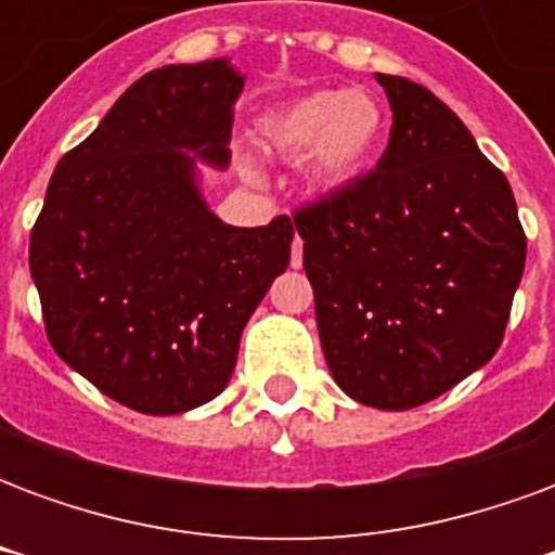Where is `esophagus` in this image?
Instances as JSON below:
<instances>
[{
  "instance_id": "1",
  "label": "esophagus",
  "mask_w": 555,
  "mask_h": 555,
  "mask_svg": "<svg viewBox=\"0 0 555 555\" xmlns=\"http://www.w3.org/2000/svg\"><path fill=\"white\" fill-rule=\"evenodd\" d=\"M291 267L297 270L302 267V241L300 237H294V246H291Z\"/></svg>"
}]
</instances>
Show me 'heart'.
Here are the masks:
<instances>
[{"label":"heart","mask_w":555,"mask_h":555,"mask_svg":"<svg viewBox=\"0 0 555 555\" xmlns=\"http://www.w3.org/2000/svg\"><path fill=\"white\" fill-rule=\"evenodd\" d=\"M386 139L384 106L369 91L321 89L270 115L264 145L285 159H302L314 193H341L369 175Z\"/></svg>","instance_id":"obj_1"}]
</instances>
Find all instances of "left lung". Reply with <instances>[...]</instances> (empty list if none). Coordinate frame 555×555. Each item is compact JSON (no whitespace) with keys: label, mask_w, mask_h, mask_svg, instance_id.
<instances>
[{"label":"left lung","mask_w":555,"mask_h":555,"mask_svg":"<svg viewBox=\"0 0 555 555\" xmlns=\"http://www.w3.org/2000/svg\"><path fill=\"white\" fill-rule=\"evenodd\" d=\"M392 130L377 169L294 217L330 374L410 410L500 350L526 264L505 175L428 89L377 74Z\"/></svg>","instance_id":"1"}]
</instances>
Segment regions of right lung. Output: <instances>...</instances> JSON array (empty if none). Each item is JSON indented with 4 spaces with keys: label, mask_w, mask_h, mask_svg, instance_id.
I'll use <instances>...</instances> for the list:
<instances>
[{
    "label": "right lung",
    "mask_w": 555,
    "mask_h": 555,
    "mask_svg": "<svg viewBox=\"0 0 555 555\" xmlns=\"http://www.w3.org/2000/svg\"><path fill=\"white\" fill-rule=\"evenodd\" d=\"M243 74L229 59L137 79L59 159L29 243L47 338L118 404L175 416L229 386L246 321L291 261L294 225L237 229L198 163L229 166Z\"/></svg>",
    "instance_id": "add662e5"
}]
</instances>
